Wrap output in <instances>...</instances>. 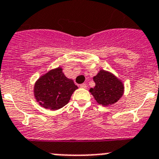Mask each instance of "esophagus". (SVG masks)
Here are the masks:
<instances>
[{
    "instance_id": "34e87169",
    "label": "esophagus",
    "mask_w": 159,
    "mask_h": 159,
    "mask_svg": "<svg viewBox=\"0 0 159 159\" xmlns=\"http://www.w3.org/2000/svg\"><path fill=\"white\" fill-rule=\"evenodd\" d=\"M80 87L81 88H87V85L85 84H82L80 85Z\"/></svg>"
}]
</instances>
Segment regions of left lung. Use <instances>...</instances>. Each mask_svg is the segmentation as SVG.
Masks as SVG:
<instances>
[{
    "label": "left lung",
    "instance_id": "obj_1",
    "mask_svg": "<svg viewBox=\"0 0 159 159\" xmlns=\"http://www.w3.org/2000/svg\"><path fill=\"white\" fill-rule=\"evenodd\" d=\"M93 80L95 86L90 89V92L99 104L111 105L123 95L124 91L123 83L111 73L101 70Z\"/></svg>",
    "mask_w": 159,
    "mask_h": 159
}]
</instances>
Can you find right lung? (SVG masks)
<instances>
[{"label":"right lung","mask_w":159,"mask_h":159,"mask_svg":"<svg viewBox=\"0 0 159 159\" xmlns=\"http://www.w3.org/2000/svg\"><path fill=\"white\" fill-rule=\"evenodd\" d=\"M77 88L72 80L67 79L62 68L58 67L46 73L36 81L34 94L40 106L50 110H58L69 102Z\"/></svg>","instance_id":"obj_1"}]
</instances>
